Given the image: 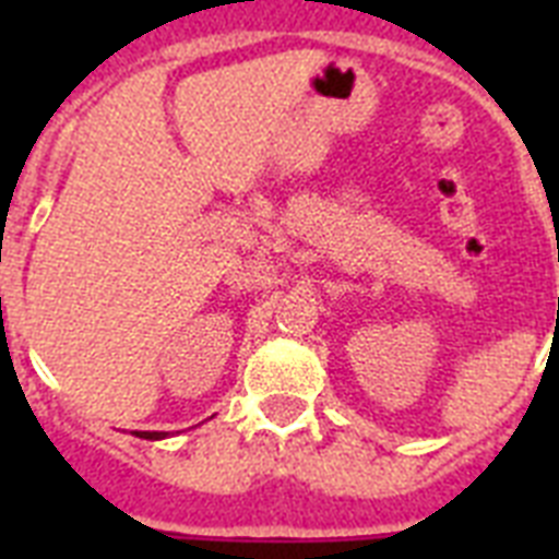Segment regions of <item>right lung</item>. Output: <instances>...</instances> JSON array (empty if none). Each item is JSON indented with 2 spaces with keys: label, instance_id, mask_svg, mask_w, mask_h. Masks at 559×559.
Segmentation results:
<instances>
[{
  "label": "right lung",
  "instance_id": "add662e5",
  "mask_svg": "<svg viewBox=\"0 0 559 559\" xmlns=\"http://www.w3.org/2000/svg\"><path fill=\"white\" fill-rule=\"evenodd\" d=\"M142 438H147V441H159V438H165V432H142Z\"/></svg>",
  "mask_w": 559,
  "mask_h": 559
}]
</instances>
